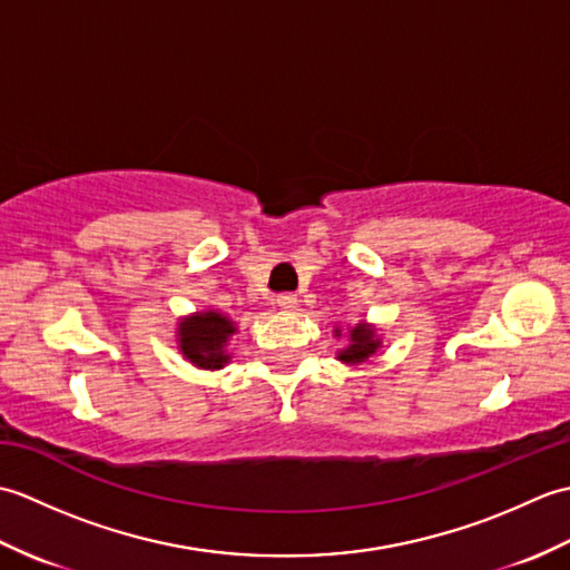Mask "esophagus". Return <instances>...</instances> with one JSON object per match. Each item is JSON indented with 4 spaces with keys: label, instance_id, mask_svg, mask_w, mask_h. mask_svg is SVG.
<instances>
[{
    "label": "esophagus",
    "instance_id": "34e87169",
    "mask_svg": "<svg viewBox=\"0 0 570 570\" xmlns=\"http://www.w3.org/2000/svg\"><path fill=\"white\" fill-rule=\"evenodd\" d=\"M276 306L282 311H294L298 306V298H296V294H282V296H276Z\"/></svg>",
    "mask_w": 570,
    "mask_h": 570
}]
</instances>
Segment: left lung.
Masks as SVG:
<instances>
[{
	"instance_id": "obj_1",
	"label": "left lung",
	"mask_w": 570,
	"mask_h": 570,
	"mask_svg": "<svg viewBox=\"0 0 570 570\" xmlns=\"http://www.w3.org/2000/svg\"><path fill=\"white\" fill-rule=\"evenodd\" d=\"M333 335L341 341V337H347V345L337 350V360L347 367L362 365L367 362L372 355H377V350L382 347V337L377 325H372L367 321H360L355 325H347V331H343L341 325H335Z\"/></svg>"
}]
</instances>
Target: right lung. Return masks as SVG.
Masks as SVG:
<instances>
[{
    "label": "right lung",
    "mask_w": 570,
    "mask_h": 570,
    "mask_svg": "<svg viewBox=\"0 0 570 570\" xmlns=\"http://www.w3.org/2000/svg\"><path fill=\"white\" fill-rule=\"evenodd\" d=\"M237 333V323L217 308H203L178 318L176 345L178 353L198 370H223L233 353L229 337Z\"/></svg>",
    "instance_id": "right-lung-1"
}]
</instances>
